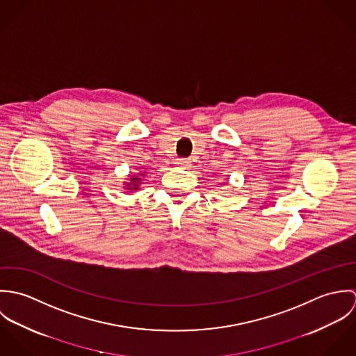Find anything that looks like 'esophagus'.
<instances>
[{
	"mask_svg": "<svg viewBox=\"0 0 356 356\" xmlns=\"http://www.w3.org/2000/svg\"><path fill=\"white\" fill-rule=\"evenodd\" d=\"M177 165L182 167V168H189L191 167V160L189 159H178Z\"/></svg>",
	"mask_w": 356,
	"mask_h": 356,
	"instance_id": "1",
	"label": "esophagus"
}]
</instances>
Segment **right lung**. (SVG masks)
<instances>
[{"label":"right lung","instance_id":"right-lung-1","mask_svg":"<svg viewBox=\"0 0 356 356\" xmlns=\"http://www.w3.org/2000/svg\"><path fill=\"white\" fill-rule=\"evenodd\" d=\"M140 177H143V172L138 174V175L130 177V179H129V182H126L124 188H127V191H137L138 186H140V182H141Z\"/></svg>","mask_w":356,"mask_h":356}]
</instances>
